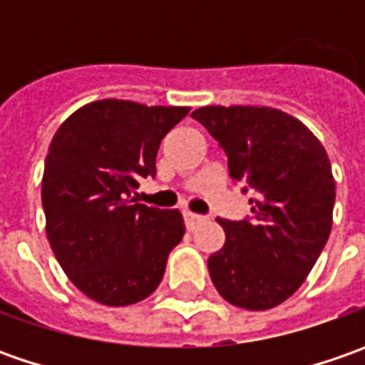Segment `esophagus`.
<instances>
[{
	"label": "esophagus",
	"mask_w": 365,
	"mask_h": 365,
	"mask_svg": "<svg viewBox=\"0 0 365 365\" xmlns=\"http://www.w3.org/2000/svg\"><path fill=\"white\" fill-rule=\"evenodd\" d=\"M203 215H197V213H192V211H185V223H187L189 230H195V227H197L199 223H203Z\"/></svg>",
	"instance_id": "obj_1"
}]
</instances>
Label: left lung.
<instances>
[{"label": "left lung", "instance_id": "8db88e82", "mask_svg": "<svg viewBox=\"0 0 365 365\" xmlns=\"http://www.w3.org/2000/svg\"><path fill=\"white\" fill-rule=\"evenodd\" d=\"M190 115L225 150L233 180L254 190L252 219H217L225 244L209 256L211 280L233 307L268 311L299 290L329 240V156L302 121L274 107L207 106Z\"/></svg>", "mask_w": 365, "mask_h": 365}]
</instances>
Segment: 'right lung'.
I'll list each match as a JSON object with an SVG mask.
<instances>
[{"mask_svg": "<svg viewBox=\"0 0 365 365\" xmlns=\"http://www.w3.org/2000/svg\"><path fill=\"white\" fill-rule=\"evenodd\" d=\"M190 107L101 99L56 130L42 175L50 247L64 274L95 302L128 307L160 284L182 235L178 209L135 203L140 178L156 175L162 138Z\"/></svg>", "mask_w": 365, "mask_h": 365, "instance_id": "add662e5", "label": "right lung"}]
</instances>
